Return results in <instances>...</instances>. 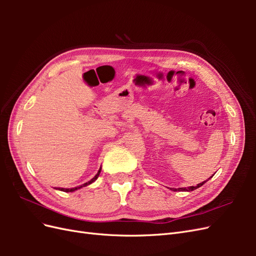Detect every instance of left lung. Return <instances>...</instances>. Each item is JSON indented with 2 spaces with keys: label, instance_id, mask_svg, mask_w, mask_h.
<instances>
[{
  "label": "left lung",
  "instance_id": "1",
  "mask_svg": "<svg viewBox=\"0 0 256 256\" xmlns=\"http://www.w3.org/2000/svg\"><path fill=\"white\" fill-rule=\"evenodd\" d=\"M206 182H200V184H198V186H196V187H194V186H191V187H188V188H178V189H171V190H173V191H193V190H196V189H198V188H200V186H203L204 184H205Z\"/></svg>",
  "mask_w": 256,
  "mask_h": 256
}]
</instances>
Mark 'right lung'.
Returning a JSON list of instances; mask_svg holds the SVG:
<instances>
[{"label": "right lung", "instance_id": "add662e5", "mask_svg": "<svg viewBox=\"0 0 256 256\" xmlns=\"http://www.w3.org/2000/svg\"><path fill=\"white\" fill-rule=\"evenodd\" d=\"M100 172H102V168H99V171H98V173L92 178V180H90V182H85V184H83L82 186H79V187H74V188H70V189H65V188H58V190H60V191H65V192H72V191H76V190H78V189H80V188H82V187H86V186H88V184H90L92 182H94L97 178H98V176H99V174H100Z\"/></svg>", "mask_w": 256, "mask_h": 256}]
</instances>
